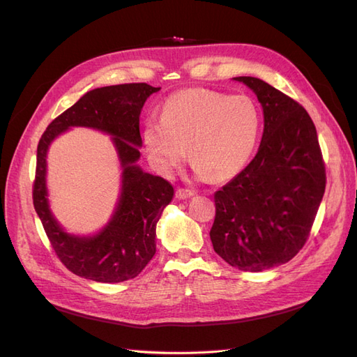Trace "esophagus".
Instances as JSON below:
<instances>
[{"label":"esophagus","instance_id":"obj_1","mask_svg":"<svg viewBox=\"0 0 357 357\" xmlns=\"http://www.w3.org/2000/svg\"><path fill=\"white\" fill-rule=\"evenodd\" d=\"M193 195H195V192L189 190V189H177V192H176V197L178 199H188V198H192Z\"/></svg>","mask_w":357,"mask_h":357}]
</instances>
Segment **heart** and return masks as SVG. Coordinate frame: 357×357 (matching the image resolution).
Masks as SVG:
<instances>
[{"label":"heart","mask_w":357,"mask_h":357,"mask_svg":"<svg viewBox=\"0 0 357 357\" xmlns=\"http://www.w3.org/2000/svg\"><path fill=\"white\" fill-rule=\"evenodd\" d=\"M261 131V116L244 95L228 96L208 89L172 93L160 119L149 117L142 139L150 164L171 174L186 158L199 180H229L250 160Z\"/></svg>","instance_id":"1"}]
</instances>
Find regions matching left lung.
Listing matches in <instances>:
<instances>
[{
	"label": "left lung",
	"instance_id": "1",
	"mask_svg": "<svg viewBox=\"0 0 357 357\" xmlns=\"http://www.w3.org/2000/svg\"><path fill=\"white\" fill-rule=\"evenodd\" d=\"M244 83L262 105L253 160L214 193V252L241 271L289 262L305 244L326 186L316 126L296 101L256 77Z\"/></svg>",
	"mask_w": 357,
	"mask_h": 357
}]
</instances>
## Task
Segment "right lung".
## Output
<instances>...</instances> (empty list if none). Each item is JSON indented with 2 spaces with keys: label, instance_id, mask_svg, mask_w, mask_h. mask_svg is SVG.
I'll return each mask as SVG.
<instances>
[{
  "label": "right lung",
  "instance_id": "1",
  "mask_svg": "<svg viewBox=\"0 0 357 357\" xmlns=\"http://www.w3.org/2000/svg\"><path fill=\"white\" fill-rule=\"evenodd\" d=\"M160 88L147 83L104 86L86 92L53 121L37 147V171L32 199L52 247L75 275L98 283H121L137 277L156 253V223L172 201L174 189L167 180L138 165L139 114L150 95ZM80 126L112 136L121 164V193L111 220L92 236L63 229L50 208L47 192V152L68 128Z\"/></svg>",
  "mask_w": 357,
  "mask_h": 357
}]
</instances>
